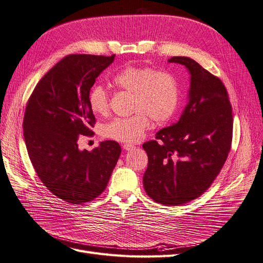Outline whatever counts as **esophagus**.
Instances as JSON below:
<instances>
[{
	"instance_id": "esophagus-1",
	"label": "esophagus",
	"mask_w": 263,
	"mask_h": 263,
	"mask_svg": "<svg viewBox=\"0 0 263 263\" xmlns=\"http://www.w3.org/2000/svg\"><path fill=\"white\" fill-rule=\"evenodd\" d=\"M135 148H136V147L134 146V144H132V143H124V144H123V149L126 150V151L133 150V149H135Z\"/></svg>"
}]
</instances>
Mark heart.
Returning a JSON list of instances; mask_svg holds the SVG:
<instances>
[{
	"label": "heart",
	"instance_id": "b5f03b06",
	"mask_svg": "<svg viewBox=\"0 0 263 263\" xmlns=\"http://www.w3.org/2000/svg\"><path fill=\"white\" fill-rule=\"evenodd\" d=\"M114 85L133 93L132 110L128 117H115L103 125L102 135L107 139L122 142L138 141L150 126L171 120L177 110L179 89L175 77L168 71L151 67L128 66L113 78ZM91 110L104 115L110 108V98L101 86H95L89 92Z\"/></svg>",
	"mask_w": 263,
	"mask_h": 263
}]
</instances>
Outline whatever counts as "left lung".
<instances>
[{"label":"left lung","instance_id":"obj_1","mask_svg":"<svg viewBox=\"0 0 263 263\" xmlns=\"http://www.w3.org/2000/svg\"><path fill=\"white\" fill-rule=\"evenodd\" d=\"M170 63L190 73L189 99L176 124L142 144L148 155L143 188L156 202L184 204L200 197L219 175L233 138V113L222 80L185 57Z\"/></svg>","mask_w":263,"mask_h":263}]
</instances>
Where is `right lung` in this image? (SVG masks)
<instances>
[{"label": "right lung", "mask_w": 263, "mask_h": 263, "mask_svg": "<svg viewBox=\"0 0 263 263\" xmlns=\"http://www.w3.org/2000/svg\"><path fill=\"white\" fill-rule=\"evenodd\" d=\"M114 58L69 54L40 79L26 105L24 138L32 166L43 185L69 203L100 196L121 155L113 140L92 151L78 149L83 136L95 135L90 89Z\"/></svg>", "instance_id": "1"}]
</instances>
